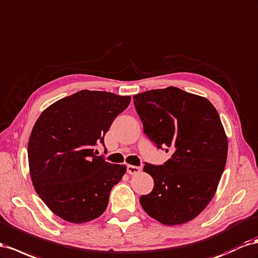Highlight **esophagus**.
I'll return each mask as SVG.
<instances>
[{
  "instance_id": "obj_1",
  "label": "esophagus",
  "mask_w": 258,
  "mask_h": 258,
  "mask_svg": "<svg viewBox=\"0 0 258 258\" xmlns=\"http://www.w3.org/2000/svg\"><path fill=\"white\" fill-rule=\"evenodd\" d=\"M127 171H128V173H130V175H137V173H139V172L141 171V167L128 165L127 166Z\"/></svg>"
}]
</instances>
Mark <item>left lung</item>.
I'll use <instances>...</instances> for the list:
<instances>
[{"instance_id":"1","label":"left lung","mask_w":258,"mask_h":258,"mask_svg":"<svg viewBox=\"0 0 258 258\" xmlns=\"http://www.w3.org/2000/svg\"><path fill=\"white\" fill-rule=\"evenodd\" d=\"M143 131L157 149L171 152L163 165L144 163L154 180L140 203L164 225L190 221L204 210L225 170L228 141L217 110L205 97L175 87L134 95Z\"/></svg>"}]
</instances>
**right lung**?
I'll use <instances>...</instances> for the list:
<instances>
[{"label": "right lung", "mask_w": 258, "mask_h": 258, "mask_svg": "<svg viewBox=\"0 0 258 258\" xmlns=\"http://www.w3.org/2000/svg\"><path fill=\"white\" fill-rule=\"evenodd\" d=\"M130 100L81 90L48 106L34 123L28 143L32 184L61 219L82 224L106 210L126 166L106 162L96 146H104V136Z\"/></svg>", "instance_id": "right-lung-1"}]
</instances>
